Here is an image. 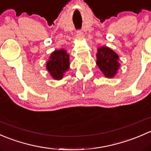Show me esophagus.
I'll return each mask as SVG.
<instances>
[{
	"label": "esophagus",
	"mask_w": 151,
	"mask_h": 151,
	"mask_svg": "<svg viewBox=\"0 0 151 151\" xmlns=\"http://www.w3.org/2000/svg\"><path fill=\"white\" fill-rule=\"evenodd\" d=\"M83 37H84V35H83V32H82V31H77V32H76V38H77L78 39H83Z\"/></svg>",
	"instance_id": "1"
}]
</instances>
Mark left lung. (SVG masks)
Returning a JSON list of instances; mask_svg holds the SVG:
<instances>
[{
  "label": "left lung",
  "instance_id": "obj_1",
  "mask_svg": "<svg viewBox=\"0 0 151 151\" xmlns=\"http://www.w3.org/2000/svg\"><path fill=\"white\" fill-rule=\"evenodd\" d=\"M119 56L110 48L102 46L97 49V65L107 78H113L120 67Z\"/></svg>",
  "mask_w": 151,
  "mask_h": 151
}]
</instances>
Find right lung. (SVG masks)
I'll return each mask as SVG.
<instances>
[{"instance_id":"add662e5","label":"right lung","mask_w":151,"mask_h":151,"mask_svg":"<svg viewBox=\"0 0 151 151\" xmlns=\"http://www.w3.org/2000/svg\"><path fill=\"white\" fill-rule=\"evenodd\" d=\"M69 54L64 49L54 51L46 63V69L56 80L63 78L65 73L69 69Z\"/></svg>"}]
</instances>
